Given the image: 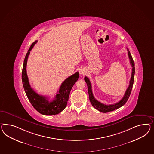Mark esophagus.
Instances as JSON below:
<instances>
[{
	"label": "esophagus",
	"instance_id": "esophagus-1",
	"mask_svg": "<svg viewBox=\"0 0 154 154\" xmlns=\"http://www.w3.org/2000/svg\"><path fill=\"white\" fill-rule=\"evenodd\" d=\"M79 74L81 75H84L86 74V70L84 68H81L79 70Z\"/></svg>",
	"mask_w": 154,
	"mask_h": 154
}]
</instances>
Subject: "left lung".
Returning a JSON list of instances; mask_svg holds the SVG:
<instances>
[{"label":"left lung","instance_id":"8db88e82","mask_svg":"<svg viewBox=\"0 0 154 154\" xmlns=\"http://www.w3.org/2000/svg\"><path fill=\"white\" fill-rule=\"evenodd\" d=\"M127 50H128V57H129V60H130V63H131L132 67V75H131V79H130V81H129V86H128V88H127L126 91L125 92V95L123 96V97L118 103H117L116 104L106 105L103 104L99 101H98L97 100H96L95 98L94 97V96L93 95L92 91L91 82H90V79L88 77H85V81H86V82L87 83V85H88V92L90 101L92 105L96 109L98 110L99 111H100L101 112H112V111H113L116 109L121 108V106H122L123 105H124L126 103L127 101L128 100V98H129V96L131 95V91H132V87H133L134 72H135V68H134V63L133 62L132 57L130 51L128 50V49H127Z\"/></svg>","mask_w":154,"mask_h":154}]
</instances>
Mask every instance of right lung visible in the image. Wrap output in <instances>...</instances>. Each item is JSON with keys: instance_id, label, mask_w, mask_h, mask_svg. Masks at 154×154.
I'll use <instances>...</instances> for the list:
<instances>
[{"instance_id": "right-lung-1", "label": "right lung", "mask_w": 154, "mask_h": 154, "mask_svg": "<svg viewBox=\"0 0 154 154\" xmlns=\"http://www.w3.org/2000/svg\"><path fill=\"white\" fill-rule=\"evenodd\" d=\"M37 42L35 41L31 44L25 57L22 72L23 86L30 103L38 112L43 115H56L66 108L71 89L78 80L79 73L77 72L64 80L59 88L58 94L51 101L47 97L38 95L31 88L26 71L27 62L30 51Z\"/></svg>"}]
</instances>
